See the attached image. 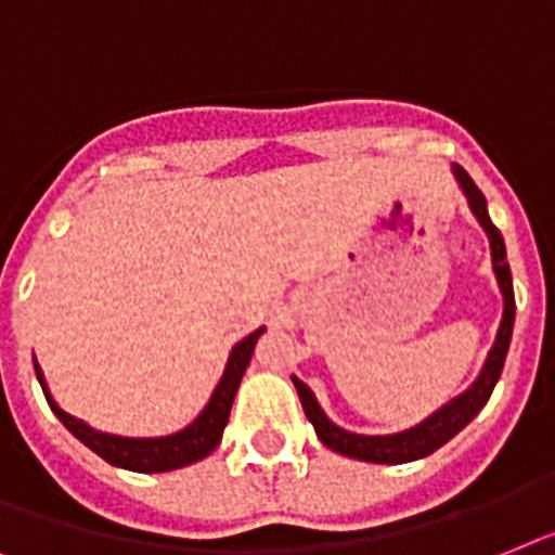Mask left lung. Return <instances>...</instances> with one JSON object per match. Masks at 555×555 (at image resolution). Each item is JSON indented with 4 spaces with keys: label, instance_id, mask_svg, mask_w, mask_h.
Masks as SVG:
<instances>
[{
    "label": "left lung",
    "instance_id": "8db88e82",
    "mask_svg": "<svg viewBox=\"0 0 555 555\" xmlns=\"http://www.w3.org/2000/svg\"><path fill=\"white\" fill-rule=\"evenodd\" d=\"M451 175L457 180V185L463 189L465 199H468V208L477 217V222L482 225V231L488 234V245H491V264L493 276H496V285L502 293V321L500 330H496V338H493V347L488 352L486 364L479 370V375L474 378V384L460 392L457 398H451L449 403L431 412L426 421H421L417 426L403 428V431H395V435H358V431H349L341 428L338 423H333L324 414L321 403L315 400L313 389L293 375V384H296V392L301 398V406H305L307 421L313 423L315 435L327 449L338 451L344 457L364 460V463H412V460L428 457L431 451H437L440 446H446L451 437L463 431L468 423L479 414V409L486 406L488 398H491L493 386L500 380L502 366H505L507 347H511V335H514V315H516V301H514V282H511V268H507V254H505V240L496 231V225L488 217V203L482 197V191L474 185V180L468 177V171L463 166H451Z\"/></svg>",
    "mask_w": 555,
    "mask_h": 555
}]
</instances>
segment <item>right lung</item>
I'll list each match as a JSON object with an SVG mask.
<instances>
[{"label": "right lung", "instance_id": "add662e5", "mask_svg": "<svg viewBox=\"0 0 555 555\" xmlns=\"http://www.w3.org/2000/svg\"><path fill=\"white\" fill-rule=\"evenodd\" d=\"M264 333V327L254 330L250 335H245L242 341L234 344L231 356H228V364L222 370L220 384L214 386L211 398L203 406V412L194 417L185 428L175 431V435L163 437H124L112 435V431H101V428L90 426L87 421L76 417V414L64 412L55 398L50 395V386L44 380V372L36 364V378H39L41 389H44V398H48L50 409L59 421L67 426V431L73 437H78L90 451H95L98 457L106 460L109 465H118V468H127V472L138 474H160V472H175V468H183V465L197 463V460L208 457L222 440V431L228 426V414L234 406L236 389H240V380L245 375L250 364V356H254V347L259 341V335Z\"/></svg>", "mask_w": 555, "mask_h": 555}]
</instances>
